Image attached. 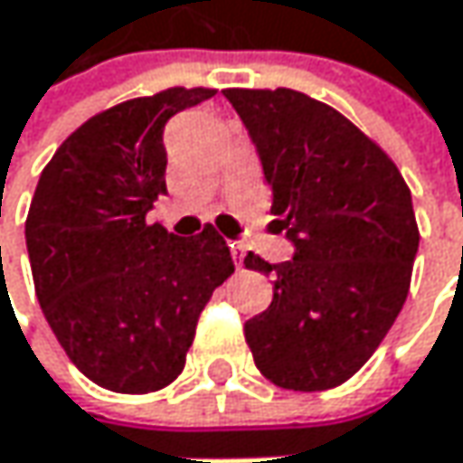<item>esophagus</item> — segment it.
<instances>
[{"label": "esophagus", "mask_w": 463, "mask_h": 463, "mask_svg": "<svg viewBox=\"0 0 463 463\" xmlns=\"http://www.w3.org/2000/svg\"><path fill=\"white\" fill-rule=\"evenodd\" d=\"M229 248H232V259H234V263H237V266H242V259H245V250H242V245L232 242Z\"/></svg>", "instance_id": "esophagus-1"}]
</instances>
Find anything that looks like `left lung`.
I'll use <instances>...</instances> for the list:
<instances>
[{
  "label": "left lung",
  "instance_id": "8db88e82",
  "mask_svg": "<svg viewBox=\"0 0 463 463\" xmlns=\"http://www.w3.org/2000/svg\"><path fill=\"white\" fill-rule=\"evenodd\" d=\"M271 186V213L296 245L290 260L248 253L274 274L266 312L245 322L256 368L296 392L354 376L397 319L419 250L411 189L381 146L307 92L229 87Z\"/></svg>",
  "mask_w": 463,
  "mask_h": 463
}]
</instances>
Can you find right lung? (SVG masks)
Here are the masks:
<instances>
[{"label": "right lung", "instance_id": "obj_1", "mask_svg": "<svg viewBox=\"0 0 463 463\" xmlns=\"http://www.w3.org/2000/svg\"><path fill=\"white\" fill-rule=\"evenodd\" d=\"M213 87H167L80 125L44 165L26 218L33 290L69 360L119 394L181 376L197 319L234 271L207 223L175 237L146 213L165 194V122Z\"/></svg>", "mask_w": 463, "mask_h": 463}]
</instances>
